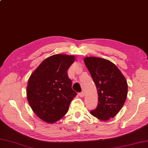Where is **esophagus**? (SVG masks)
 <instances>
[{
    "instance_id": "esophagus-1",
    "label": "esophagus",
    "mask_w": 148,
    "mask_h": 148,
    "mask_svg": "<svg viewBox=\"0 0 148 148\" xmlns=\"http://www.w3.org/2000/svg\"><path fill=\"white\" fill-rule=\"evenodd\" d=\"M79 97H81V98L84 97V92H83V91H82V92H79Z\"/></svg>"
}]
</instances>
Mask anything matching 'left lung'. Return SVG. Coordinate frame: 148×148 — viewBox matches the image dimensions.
I'll return each mask as SVG.
<instances>
[{
    "label": "left lung",
    "mask_w": 148,
    "mask_h": 148,
    "mask_svg": "<svg viewBox=\"0 0 148 148\" xmlns=\"http://www.w3.org/2000/svg\"><path fill=\"white\" fill-rule=\"evenodd\" d=\"M84 62L98 91L97 107L90 113L100 121H106L122 108L127 96V82L121 71L108 60L86 57Z\"/></svg>",
    "instance_id": "left-lung-1"
}]
</instances>
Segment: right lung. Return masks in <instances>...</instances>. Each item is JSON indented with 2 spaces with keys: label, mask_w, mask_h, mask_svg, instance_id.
<instances>
[{
  "label": "right lung",
  "mask_w": 148,
  "mask_h": 148,
  "mask_svg": "<svg viewBox=\"0 0 148 148\" xmlns=\"http://www.w3.org/2000/svg\"><path fill=\"white\" fill-rule=\"evenodd\" d=\"M75 56L56 54L45 59L31 74L26 88L32 110L43 121L53 123L67 112L77 95L72 89L67 70Z\"/></svg>",
  "instance_id": "right-lung-1"
}]
</instances>
